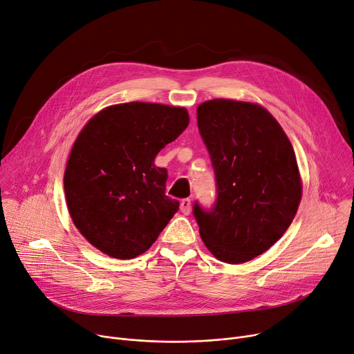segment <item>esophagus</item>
I'll list each match as a JSON object with an SVG mask.
<instances>
[{
	"label": "esophagus",
	"mask_w": 354,
	"mask_h": 354,
	"mask_svg": "<svg viewBox=\"0 0 354 354\" xmlns=\"http://www.w3.org/2000/svg\"><path fill=\"white\" fill-rule=\"evenodd\" d=\"M180 209L184 215H188L189 212H192V200L189 198H184L180 204Z\"/></svg>",
	"instance_id": "34e87169"
}]
</instances>
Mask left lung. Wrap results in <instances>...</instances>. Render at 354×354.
<instances>
[{
    "mask_svg": "<svg viewBox=\"0 0 354 354\" xmlns=\"http://www.w3.org/2000/svg\"><path fill=\"white\" fill-rule=\"evenodd\" d=\"M197 123L216 181V198L193 214L209 252L242 263L285 234L302 198L296 156L281 124L257 103L214 99L197 107Z\"/></svg>",
    "mask_w": 354,
    "mask_h": 354,
    "instance_id": "left-lung-1",
    "label": "left lung"
}]
</instances>
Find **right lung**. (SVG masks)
Returning <instances> with one entry per match:
<instances>
[{
	"instance_id": "add662e5",
	"label": "right lung",
	"mask_w": 354,
	"mask_h": 354,
	"mask_svg": "<svg viewBox=\"0 0 354 354\" xmlns=\"http://www.w3.org/2000/svg\"><path fill=\"white\" fill-rule=\"evenodd\" d=\"M188 122L184 107L130 102L103 109L79 133L64 177L66 204L99 251L118 259L142 255L178 211L166 196L167 170L154 158Z\"/></svg>"
}]
</instances>
